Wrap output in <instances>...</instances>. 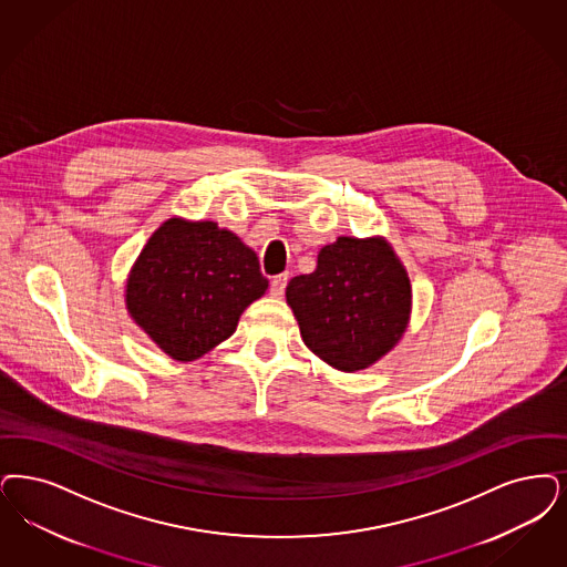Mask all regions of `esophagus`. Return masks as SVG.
<instances>
[{
	"mask_svg": "<svg viewBox=\"0 0 567 567\" xmlns=\"http://www.w3.org/2000/svg\"><path fill=\"white\" fill-rule=\"evenodd\" d=\"M287 282H289V276H287V274L274 276L272 285H270V291H272L274 297H282V295H285Z\"/></svg>",
	"mask_w": 567,
	"mask_h": 567,
	"instance_id": "34e87169",
	"label": "esophagus"
}]
</instances>
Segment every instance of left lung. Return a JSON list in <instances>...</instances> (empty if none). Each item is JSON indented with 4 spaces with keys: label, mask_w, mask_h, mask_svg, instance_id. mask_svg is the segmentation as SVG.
<instances>
[{
    "label": "left lung",
    "mask_w": 567,
    "mask_h": 567,
    "mask_svg": "<svg viewBox=\"0 0 567 567\" xmlns=\"http://www.w3.org/2000/svg\"><path fill=\"white\" fill-rule=\"evenodd\" d=\"M303 343L340 371H361L408 329V270L384 238L340 236L318 252L317 270L287 285Z\"/></svg>",
    "instance_id": "1"
}]
</instances>
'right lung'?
I'll use <instances>...</instances> for the list:
<instances>
[{
	"label": "right lung",
	"mask_w": 567,
	"mask_h": 567,
	"mask_svg": "<svg viewBox=\"0 0 567 567\" xmlns=\"http://www.w3.org/2000/svg\"><path fill=\"white\" fill-rule=\"evenodd\" d=\"M266 289L255 250L236 234L173 217L136 257L126 308L162 352L187 363L227 340Z\"/></svg>",
	"instance_id": "right-lung-1"
}]
</instances>
